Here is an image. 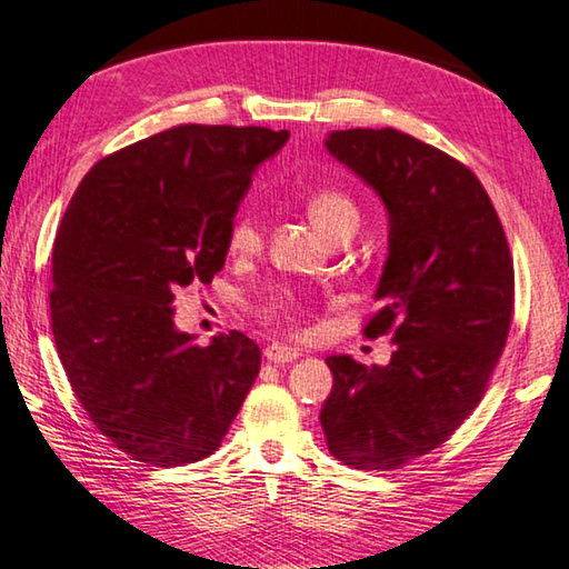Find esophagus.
<instances>
[{"mask_svg":"<svg viewBox=\"0 0 569 569\" xmlns=\"http://www.w3.org/2000/svg\"><path fill=\"white\" fill-rule=\"evenodd\" d=\"M263 356L271 363H291V361H296L298 356V349H293V346H283V343H271L268 346V349L263 351Z\"/></svg>","mask_w":569,"mask_h":569,"instance_id":"1","label":"esophagus"}]
</instances>
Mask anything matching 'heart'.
Instances as JSON below:
<instances>
[{"instance_id": "obj_1", "label": "heart", "mask_w": 569, "mask_h": 569, "mask_svg": "<svg viewBox=\"0 0 569 569\" xmlns=\"http://www.w3.org/2000/svg\"><path fill=\"white\" fill-rule=\"evenodd\" d=\"M306 210L308 216H311L313 226L319 228L326 238L341 233V230H351L353 233L361 218L356 200L341 188L313 190L306 200ZM258 246H261V228H258L256 216L243 210V213H238L233 218V223H230V230H228L230 253L248 256V253H256ZM273 313L281 316L286 321H293L296 303L291 298H283V301H278L273 306Z\"/></svg>"}]
</instances>
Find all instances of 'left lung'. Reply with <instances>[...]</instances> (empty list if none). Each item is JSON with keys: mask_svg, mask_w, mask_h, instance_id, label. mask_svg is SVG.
Listing matches in <instances>:
<instances>
[{"mask_svg": "<svg viewBox=\"0 0 569 569\" xmlns=\"http://www.w3.org/2000/svg\"><path fill=\"white\" fill-rule=\"evenodd\" d=\"M326 148L387 206L381 308L363 336L397 346L387 366L326 359L321 427L343 465L389 471L445 445L485 397L512 323L515 266L487 190L447 152L393 128L333 130Z\"/></svg>", "mask_w": 569, "mask_h": 569, "instance_id": "8db88e82", "label": "left lung"}]
</instances>
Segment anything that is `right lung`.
I'll return each instance as SVG.
<instances>
[{"label":"right lung","instance_id":"obj_1","mask_svg":"<svg viewBox=\"0 0 569 569\" xmlns=\"http://www.w3.org/2000/svg\"><path fill=\"white\" fill-rule=\"evenodd\" d=\"M288 130L178 124L94 162L52 250V333L72 391L114 447L156 467L220 447L261 369L246 333L172 323L182 286L223 268L250 176Z\"/></svg>","mask_w":569,"mask_h":569}]
</instances>
